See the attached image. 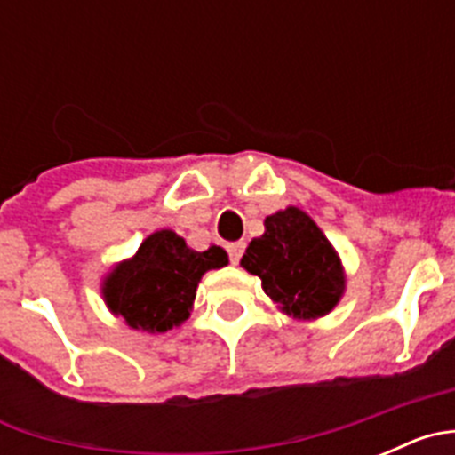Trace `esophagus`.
Here are the masks:
<instances>
[{
    "label": "esophagus",
    "mask_w": 455,
    "mask_h": 455,
    "mask_svg": "<svg viewBox=\"0 0 455 455\" xmlns=\"http://www.w3.org/2000/svg\"><path fill=\"white\" fill-rule=\"evenodd\" d=\"M246 251V243L243 241H235V243H228V252H230V262L239 264L241 255Z\"/></svg>",
    "instance_id": "1"
}]
</instances>
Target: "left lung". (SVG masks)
<instances>
[{
	"label": "left lung",
	"mask_w": 455,
	"mask_h": 455,
	"mask_svg": "<svg viewBox=\"0 0 455 455\" xmlns=\"http://www.w3.org/2000/svg\"><path fill=\"white\" fill-rule=\"evenodd\" d=\"M241 267L293 319H319L339 303L347 277L339 255L319 225L299 207L267 216L264 235L251 241Z\"/></svg>",
	"instance_id": "8db88e82"
}]
</instances>
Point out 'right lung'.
<instances>
[{"instance_id": "1", "label": "right lung", "mask_w": 455, "mask_h": 455, "mask_svg": "<svg viewBox=\"0 0 455 455\" xmlns=\"http://www.w3.org/2000/svg\"><path fill=\"white\" fill-rule=\"evenodd\" d=\"M225 264L223 248L191 251L180 235L159 230L104 277V303L134 331L166 332L188 319L200 277Z\"/></svg>"}]
</instances>
